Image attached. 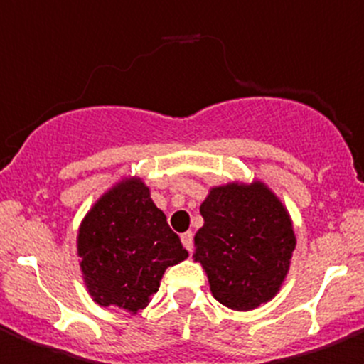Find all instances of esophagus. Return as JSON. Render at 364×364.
I'll return each instance as SVG.
<instances>
[{"mask_svg": "<svg viewBox=\"0 0 364 364\" xmlns=\"http://www.w3.org/2000/svg\"><path fill=\"white\" fill-rule=\"evenodd\" d=\"M180 240L184 244V247L188 252H193V233L191 231H186V233L180 235Z\"/></svg>", "mask_w": 364, "mask_h": 364, "instance_id": "1", "label": "esophagus"}]
</instances>
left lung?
Returning a JSON list of instances; mask_svg holds the SVG:
<instances>
[{"label":"left lung","mask_w":364,"mask_h":364,"mask_svg":"<svg viewBox=\"0 0 364 364\" xmlns=\"http://www.w3.org/2000/svg\"><path fill=\"white\" fill-rule=\"evenodd\" d=\"M204 226L195 235V260L208 273L213 297L247 311L272 301L295 250L291 218L262 182L210 189L200 204Z\"/></svg>","instance_id":"left-lung-1"}]
</instances>
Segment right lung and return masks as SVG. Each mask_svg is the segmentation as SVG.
Wrapping results in <instances>:
<instances>
[{"label": "right lung", "instance_id": "1", "mask_svg": "<svg viewBox=\"0 0 364 364\" xmlns=\"http://www.w3.org/2000/svg\"><path fill=\"white\" fill-rule=\"evenodd\" d=\"M80 268L100 306L138 314L160 288L162 275L188 257L149 188L133 176L112 186L80 224Z\"/></svg>", "mask_w": 364, "mask_h": 364}]
</instances>
